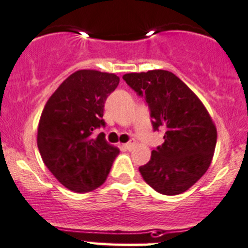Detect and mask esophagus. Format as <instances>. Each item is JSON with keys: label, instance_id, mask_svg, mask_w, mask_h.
Here are the masks:
<instances>
[{"label": "esophagus", "instance_id": "esophagus-1", "mask_svg": "<svg viewBox=\"0 0 248 248\" xmlns=\"http://www.w3.org/2000/svg\"><path fill=\"white\" fill-rule=\"evenodd\" d=\"M134 146H135V141L134 140H131V141L126 142V143L124 144V148L127 149V151H131V149L134 148Z\"/></svg>", "mask_w": 248, "mask_h": 248}]
</instances>
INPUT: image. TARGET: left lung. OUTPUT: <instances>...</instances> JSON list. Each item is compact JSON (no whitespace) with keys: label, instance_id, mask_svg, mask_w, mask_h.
Wrapping results in <instances>:
<instances>
[{"label":"left lung","instance_id":"8db88e82","mask_svg":"<svg viewBox=\"0 0 248 248\" xmlns=\"http://www.w3.org/2000/svg\"><path fill=\"white\" fill-rule=\"evenodd\" d=\"M123 79L146 101L154 131H164V143L140 166V173L160 194L186 192L206 172L215 153L217 130L210 114L172 72L126 73Z\"/></svg>","mask_w":248,"mask_h":248}]
</instances>
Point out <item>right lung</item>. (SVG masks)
Returning <instances> with one entry per match:
<instances>
[{"label":"right lung","mask_w":248,"mask_h":248,"mask_svg":"<svg viewBox=\"0 0 248 248\" xmlns=\"http://www.w3.org/2000/svg\"><path fill=\"white\" fill-rule=\"evenodd\" d=\"M114 73L80 70L72 73L49 97L41 114L37 146L43 163L67 189L87 193L106 181L119 154L105 140L104 107L116 90Z\"/></svg>","instance_id":"obj_1"}]
</instances>
